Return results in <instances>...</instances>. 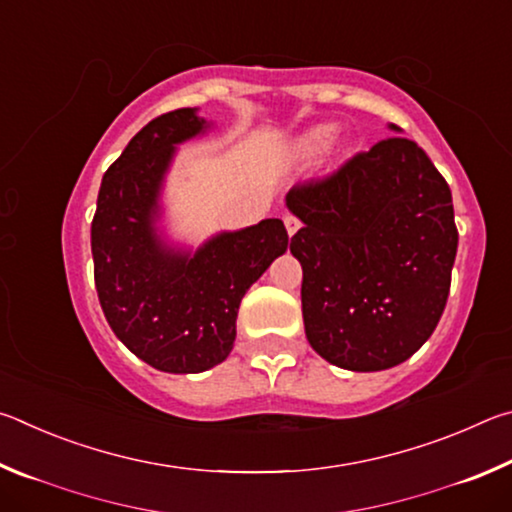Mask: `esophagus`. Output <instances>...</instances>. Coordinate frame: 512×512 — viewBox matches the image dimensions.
Instances as JSON below:
<instances>
[{
    "instance_id": "obj_1",
    "label": "esophagus",
    "mask_w": 512,
    "mask_h": 512,
    "mask_svg": "<svg viewBox=\"0 0 512 512\" xmlns=\"http://www.w3.org/2000/svg\"><path fill=\"white\" fill-rule=\"evenodd\" d=\"M284 225H287V232H289V235L293 237V235H296V232L300 230V221L296 219V216H291V214H287V216H284Z\"/></svg>"
}]
</instances>
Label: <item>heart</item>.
<instances>
[{"mask_svg":"<svg viewBox=\"0 0 512 512\" xmlns=\"http://www.w3.org/2000/svg\"><path fill=\"white\" fill-rule=\"evenodd\" d=\"M329 135H332V128H329V126L311 128V131H307L296 142V155H298V158H311V155H316L327 144Z\"/></svg>","mask_w":512,"mask_h":512,"instance_id":"b5f03b06","label":"heart"}]
</instances>
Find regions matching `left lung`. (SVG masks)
I'll return each mask as SVG.
<instances>
[{"label":"left lung","instance_id":"1","mask_svg":"<svg viewBox=\"0 0 512 512\" xmlns=\"http://www.w3.org/2000/svg\"><path fill=\"white\" fill-rule=\"evenodd\" d=\"M287 207L305 223L291 253L311 348L354 372L418 352L445 311L458 248L452 192L429 155L388 137L298 183Z\"/></svg>","mask_w":512,"mask_h":512}]
</instances>
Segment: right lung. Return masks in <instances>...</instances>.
I'll return each instance as SVG.
<instances>
[{"label": "right lung", "instance_id": "add662e5", "mask_svg": "<svg viewBox=\"0 0 512 512\" xmlns=\"http://www.w3.org/2000/svg\"><path fill=\"white\" fill-rule=\"evenodd\" d=\"M210 126L196 108L149 121L101 180L92 219L94 284L108 325L135 357L162 372L225 361L250 284L289 246L280 219L221 232L196 253L162 244L158 198L176 144Z\"/></svg>", "mask_w": 512, "mask_h": 512}]
</instances>
